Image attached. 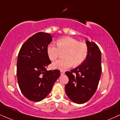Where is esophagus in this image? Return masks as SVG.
Returning a JSON list of instances; mask_svg holds the SVG:
<instances>
[{
	"label": "esophagus",
	"mask_w": 120,
	"mask_h": 120,
	"mask_svg": "<svg viewBox=\"0 0 120 120\" xmlns=\"http://www.w3.org/2000/svg\"><path fill=\"white\" fill-rule=\"evenodd\" d=\"M65 72L64 71H60V75H63L64 74Z\"/></svg>",
	"instance_id": "34e87169"
}]
</instances>
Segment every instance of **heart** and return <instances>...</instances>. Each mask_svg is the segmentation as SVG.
<instances>
[{"label": "heart", "mask_w": 120, "mask_h": 120, "mask_svg": "<svg viewBox=\"0 0 120 120\" xmlns=\"http://www.w3.org/2000/svg\"><path fill=\"white\" fill-rule=\"evenodd\" d=\"M57 44L50 43L47 47V53L50 60L54 61L58 57L61 52H64V58L53 63L54 69L66 70L73 66H77L85 61L88 55L87 45L71 37H64L57 41Z\"/></svg>", "instance_id": "1"}]
</instances>
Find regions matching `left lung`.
<instances>
[{"instance_id": "left-lung-1", "label": "left lung", "mask_w": 120, "mask_h": 120, "mask_svg": "<svg viewBox=\"0 0 120 120\" xmlns=\"http://www.w3.org/2000/svg\"><path fill=\"white\" fill-rule=\"evenodd\" d=\"M88 55L85 61L76 68L66 72L68 83L65 92L74 102L82 104L90 100L98 87L102 73L101 52L94 42L86 40Z\"/></svg>"}]
</instances>
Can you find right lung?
I'll list each match as a JSON object with an SVG mask.
<instances>
[{
    "instance_id": "add662e5",
    "label": "right lung",
    "mask_w": 120,
    "mask_h": 120,
    "mask_svg": "<svg viewBox=\"0 0 120 120\" xmlns=\"http://www.w3.org/2000/svg\"><path fill=\"white\" fill-rule=\"evenodd\" d=\"M52 41L49 33L38 32L26 40L19 51L18 83L22 94L30 101L39 102L45 98L60 76V70L47 71L51 63L47 47Z\"/></svg>"
}]
</instances>
